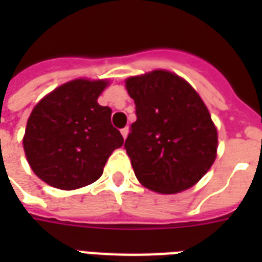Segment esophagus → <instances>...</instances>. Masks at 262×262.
Here are the masks:
<instances>
[{
  "instance_id": "esophagus-1",
  "label": "esophagus",
  "mask_w": 262,
  "mask_h": 262,
  "mask_svg": "<svg viewBox=\"0 0 262 262\" xmlns=\"http://www.w3.org/2000/svg\"><path fill=\"white\" fill-rule=\"evenodd\" d=\"M121 133H122L123 139H126L127 133H129V127H123V129H121Z\"/></svg>"
}]
</instances>
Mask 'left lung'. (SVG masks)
Wrapping results in <instances>:
<instances>
[{"label": "left lung", "mask_w": 262, "mask_h": 262, "mask_svg": "<svg viewBox=\"0 0 262 262\" xmlns=\"http://www.w3.org/2000/svg\"><path fill=\"white\" fill-rule=\"evenodd\" d=\"M126 90L137 115L125 141L136 178L162 194L195 185L217 151V130L203 99L167 71L129 77Z\"/></svg>", "instance_id": "left-lung-1"}]
</instances>
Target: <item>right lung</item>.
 I'll return each mask as SVG.
<instances>
[{
  "label": "right lung",
  "instance_id": "obj_1",
  "mask_svg": "<svg viewBox=\"0 0 262 262\" xmlns=\"http://www.w3.org/2000/svg\"><path fill=\"white\" fill-rule=\"evenodd\" d=\"M107 80L76 79L55 88L34 107L23 139L31 168L57 189L75 190L98 181L123 137L100 106Z\"/></svg>",
  "mask_w": 262,
  "mask_h": 262
}]
</instances>
